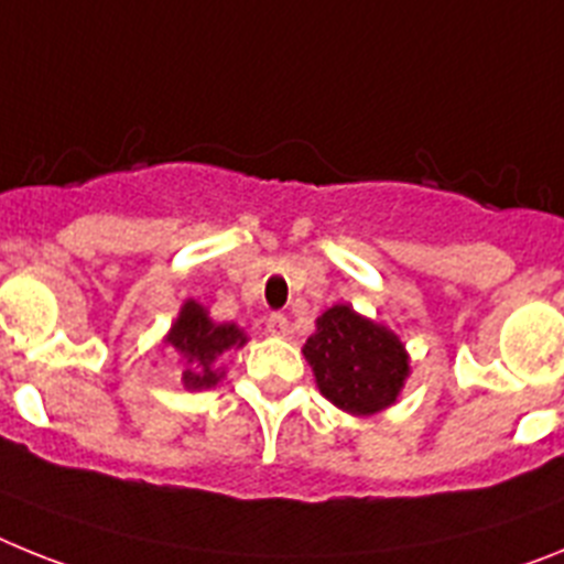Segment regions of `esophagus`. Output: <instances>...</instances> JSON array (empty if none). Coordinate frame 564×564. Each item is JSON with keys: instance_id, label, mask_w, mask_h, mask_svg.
<instances>
[{"instance_id": "obj_1", "label": "esophagus", "mask_w": 564, "mask_h": 564, "mask_svg": "<svg viewBox=\"0 0 564 564\" xmlns=\"http://www.w3.org/2000/svg\"><path fill=\"white\" fill-rule=\"evenodd\" d=\"M267 332H269V335H275V337H286L289 335V321L283 315H269Z\"/></svg>"}]
</instances>
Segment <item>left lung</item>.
<instances>
[{
    "label": "left lung",
    "mask_w": 564,
    "mask_h": 564,
    "mask_svg": "<svg viewBox=\"0 0 564 564\" xmlns=\"http://www.w3.org/2000/svg\"><path fill=\"white\" fill-rule=\"evenodd\" d=\"M321 394L351 417H371L398 403L411 375L405 343L389 326L335 303L303 343Z\"/></svg>",
    "instance_id": "left-lung-1"
}]
</instances>
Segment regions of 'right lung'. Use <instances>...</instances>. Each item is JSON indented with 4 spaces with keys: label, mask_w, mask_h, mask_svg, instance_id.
<instances>
[{
    "label": "right lung",
    "mask_w": 564,
    "mask_h": 564,
    "mask_svg": "<svg viewBox=\"0 0 564 564\" xmlns=\"http://www.w3.org/2000/svg\"><path fill=\"white\" fill-rule=\"evenodd\" d=\"M247 332L235 323H215L207 306L198 301H184L178 317L164 335V346L178 355L181 386L187 391H204L218 386L227 377V369L218 366L221 355L229 349L247 346Z\"/></svg>",
    "instance_id": "obj_1"
}]
</instances>
